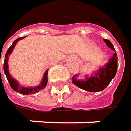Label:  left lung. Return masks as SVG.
<instances>
[{"mask_svg":"<svg viewBox=\"0 0 131 131\" xmlns=\"http://www.w3.org/2000/svg\"><path fill=\"white\" fill-rule=\"evenodd\" d=\"M104 41L111 49L115 51V48L109 40L104 39ZM117 69L118 56L117 53H115L112 58L109 60L108 63H107L104 67H102L98 71L95 72L94 75L90 77H86L83 80H78L75 78L76 76H74L72 77V82L77 87L86 91L92 92L102 91L108 86L112 80L116 75Z\"/></svg>","mask_w":131,"mask_h":131,"instance_id":"obj_1","label":"left lung"}]
</instances>
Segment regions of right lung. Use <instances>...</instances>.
Wrapping results in <instances>:
<instances>
[{"label": "right lung", "mask_w": 131, "mask_h": 131, "mask_svg": "<svg viewBox=\"0 0 131 131\" xmlns=\"http://www.w3.org/2000/svg\"><path fill=\"white\" fill-rule=\"evenodd\" d=\"M26 36L24 37H20V38H18L15 40L13 42L12 45L8 48L6 54H5V58H4V73L7 78V80L10 83V87L13 89L14 91L17 92H19L20 94H23V95H29V94H34L36 92H38L40 91L41 90L44 89L46 85H47V83H48V70H47L45 73V75H44V77H43V80L39 86H36V87H30V88H27V87H23V86H19V84L17 83L16 80H15L13 78H12V77L10 75L9 73V70H8V58H9V55L11 54V52L13 51V48L14 46L16 45V42L20 39H24ZM0 73H1V70H0Z\"/></svg>", "instance_id": "add662e5"}]
</instances>
